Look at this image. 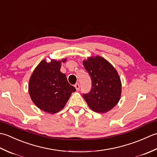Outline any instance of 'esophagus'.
Segmentation results:
<instances>
[{
	"label": "esophagus",
	"instance_id": "obj_1",
	"mask_svg": "<svg viewBox=\"0 0 157 157\" xmlns=\"http://www.w3.org/2000/svg\"><path fill=\"white\" fill-rule=\"evenodd\" d=\"M75 88L77 91L79 90V84H78V83H77V84H75Z\"/></svg>",
	"mask_w": 157,
	"mask_h": 157
}]
</instances>
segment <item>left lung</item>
<instances>
[{
  "label": "left lung",
  "mask_w": 157,
  "mask_h": 157,
  "mask_svg": "<svg viewBox=\"0 0 157 157\" xmlns=\"http://www.w3.org/2000/svg\"><path fill=\"white\" fill-rule=\"evenodd\" d=\"M92 79V89L83 98L96 113H106L117 104L121 93V83L113 66L101 56L89 57L83 62Z\"/></svg>",
  "instance_id": "left-lung-1"
}]
</instances>
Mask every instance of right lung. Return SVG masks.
Listing matches in <instances>:
<instances>
[{
  "mask_svg": "<svg viewBox=\"0 0 157 157\" xmlns=\"http://www.w3.org/2000/svg\"><path fill=\"white\" fill-rule=\"evenodd\" d=\"M63 59L62 62H65ZM61 62L43 60L33 72L29 82V93L34 104L46 113H57L63 109L75 87L60 71Z\"/></svg>",
  "mask_w": 157,
  "mask_h": 157,
  "instance_id": "1",
  "label": "right lung"
}]
</instances>
